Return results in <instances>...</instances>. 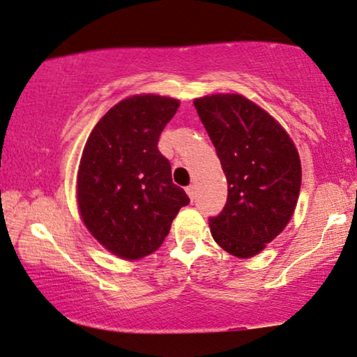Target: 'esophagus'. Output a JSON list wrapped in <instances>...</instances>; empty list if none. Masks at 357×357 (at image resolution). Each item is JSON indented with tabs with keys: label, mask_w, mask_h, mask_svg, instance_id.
Masks as SVG:
<instances>
[{
	"label": "esophagus",
	"mask_w": 357,
	"mask_h": 357,
	"mask_svg": "<svg viewBox=\"0 0 357 357\" xmlns=\"http://www.w3.org/2000/svg\"><path fill=\"white\" fill-rule=\"evenodd\" d=\"M185 192H187V195L190 197V200L195 199V187H193V185H188V187L185 188Z\"/></svg>",
	"instance_id": "obj_1"
}]
</instances>
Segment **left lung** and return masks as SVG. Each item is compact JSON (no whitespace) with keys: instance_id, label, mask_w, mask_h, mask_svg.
<instances>
[{"instance_id":"left-lung-1","label":"left lung","mask_w":357,"mask_h":357,"mask_svg":"<svg viewBox=\"0 0 357 357\" xmlns=\"http://www.w3.org/2000/svg\"><path fill=\"white\" fill-rule=\"evenodd\" d=\"M193 104L228 182L225 206L208 218L212 236L225 252L250 258L291 218L301 187L300 155L283 127L243 96H205Z\"/></svg>"}]
</instances>
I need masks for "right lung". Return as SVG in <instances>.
I'll return each mask as SVG.
<instances>
[{"mask_svg":"<svg viewBox=\"0 0 357 357\" xmlns=\"http://www.w3.org/2000/svg\"><path fill=\"white\" fill-rule=\"evenodd\" d=\"M178 100L134 96L114 105L92 129L77 172L82 222L109 252L139 259L155 252L172 220L190 204L172 182L157 144Z\"/></svg>","mask_w":357,"mask_h":357,"instance_id":"1","label":"right lung"}]
</instances>
